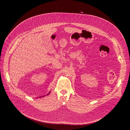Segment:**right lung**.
Listing matches in <instances>:
<instances>
[{
    "mask_svg": "<svg viewBox=\"0 0 130 130\" xmlns=\"http://www.w3.org/2000/svg\"><path fill=\"white\" fill-rule=\"evenodd\" d=\"M48 94H49V93H48Z\"/></svg>",
    "mask_w": 130,
    "mask_h": 130,
    "instance_id": "right-lung-1",
    "label": "right lung"
}]
</instances>
